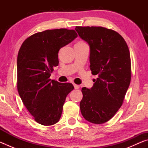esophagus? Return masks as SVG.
Masks as SVG:
<instances>
[{
	"label": "esophagus",
	"instance_id": "34e87169",
	"mask_svg": "<svg viewBox=\"0 0 148 148\" xmlns=\"http://www.w3.org/2000/svg\"><path fill=\"white\" fill-rule=\"evenodd\" d=\"M74 85V89H79V86H78V85H76V84H73Z\"/></svg>",
	"mask_w": 148,
	"mask_h": 148
}]
</instances>
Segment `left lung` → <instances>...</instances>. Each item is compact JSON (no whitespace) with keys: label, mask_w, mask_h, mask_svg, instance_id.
Wrapping results in <instances>:
<instances>
[{"label":"left lung","mask_w":148,"mask_h":148,"mask_svg":"<svg viewBox=\"0 0 148 148\" xmlns=\"http://www.w3.org/2000/svg\"><path fill=\"white\" fill-rule=\"evenodd\" d=\"M75 30L89 44L90 69L99 76L91 89H82L81 113L87 121L104 123L121 106L131 82L129 47L113 30L102 27H76Z\"/></svg>","instance_id":"obj_1"}]
</instances>
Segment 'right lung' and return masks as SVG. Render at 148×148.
<instances>
[{
    "mask_svg": "<svg viewBox=\"0 0 148 148\" xmlns=\"http://www.w3.org/2000/svg\"><path fill=\"white\" fill-rule=\"evenodd\" d=\"M74 30H46L27 38L17 60V90L34 120L43 125L56 124L61 118L66 97L74 86L49 79L58 66L59 49L77 38Z\"/></svg>",
    "mask_w": 148,
    "mask_h": 148,
    "instance_id": "right-lung-1",
    "label": "right lung"
}]
</instances>
